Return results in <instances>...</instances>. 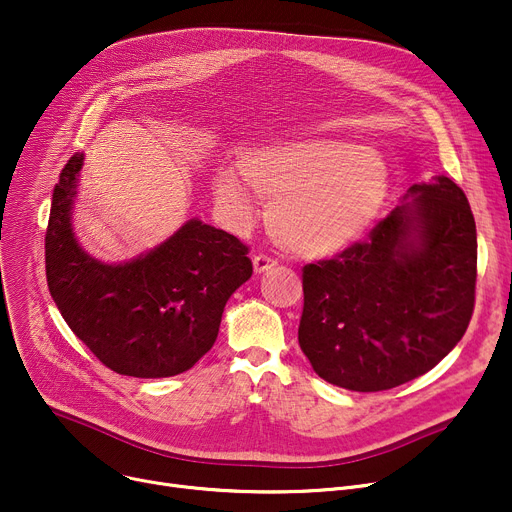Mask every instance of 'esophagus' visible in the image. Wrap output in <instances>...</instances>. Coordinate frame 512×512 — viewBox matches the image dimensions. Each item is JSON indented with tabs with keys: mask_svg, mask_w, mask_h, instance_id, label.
Segmentation results:
<instances>
[{
	"mask_svg": "<svg viewBox=\"0 0 512 512\" xmlns=\"http://www.w3.org/2000/svg\"><path fill=\"white\" fill-rule=\"evenodd\" d=\"M276 265H278V261H276L274 257H270V255H263V253H259V255H255V257H253V267H255V274L270 272V270H274Z\"/></svg>",
	"mask_w": 512,
	"mask_h": 512,
	"instance_id": "obj_1",
	"label": "esophagus"
}]
</instances>
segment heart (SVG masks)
Listing matches in <instances>:
<instances>
[{"instance_id":"b5f03b06","label":"heart","mask_w":512,"mask_h":512,"mask_svg":"<svg viewBox=\"0 0 512 512\" xmlns=\"http://www.w3.org/2000/svg\"><path fill=\"white\" fill-rule=\"evenodd\" d=\"M253 193L272 203L276 238L303 255H334L361 240L388 197L390 170L371 147L328 139L276 141L240 157ZM215 197L236 222L251 218L245 186L228 172L215 176Z\"/></svg>"}]
</instances>
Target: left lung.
Listing matches in <instances>:
<instances>
[{
	"instance_id": "obj_1",
	"label": "left lung",
	"mask_w": 512,
	"mask_h": 512,
	"mask_svg": "<svg viewBox=\"0 0 512 512\" xmlns=\"http://www.w3.org/2000/svg\"><path fill=\"white\" fill-rule=\"evenodd\" d=\"M369 240L303 267L299 344L326 382L390 390L434 369L475 307L477 232L461 186L413 184Z\"/></svg>"
}]
</instances>
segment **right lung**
I'll list each match as a JSON object with an SVG mask.
<instances>
[{
	"instance_id": "1",
	"label": "right lung",
	"mask_w": 512,
	"mask_h": 512,
	"mask_svg": "<svg viewBox=\"0 0 512 512\" xmlns=\"http://www.w3.org/2000/svg\"><path fill=\"white\" fill-rule=\"evenodd\" d=\"M83 153L53 188L45 232L51 299L70 330L112 371L170 378L191 369L218 338L232 292L253 274L249 247L201 220L186 222L153 251L107 265L78 247L70 211Z\"/></svg>"
}]
</instances>
